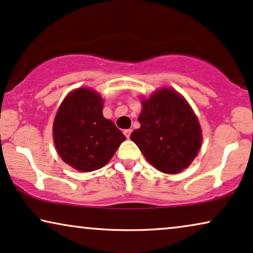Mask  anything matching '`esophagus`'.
Returning a JSON list of instances; mask_svg holds the SVG:
<instances>
[{"mask_svg": "<svg viewBox=\"0 0 253 253\" xmlns=\"http://www.w3.org/2000/svg\"><path fill=\"white\" fill-rule=\"evenodd\" d=\"M131 131H132V130H131V129H126V130H124V131H123V133L126 134V138H130Z\"/></svg>", "mask_w": 253, "mask_h": 253, "instance_id": "1", "label": "esophagus"}]
</instances>
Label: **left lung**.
Returning a JSON list of instances; mask_svg holds the SVG:
<instances>
[{
	"mask_svg": "<svg viewBox=\"0 0 253 253\" xmlns=\"http://www.w3.org/2000/svg\"><path fill=\"white\" fill-rule=\"evenodd\" d=\"M139 129L131 133L150 164L166 174L188 168L202 147V129L186 100L171 88H160L141 100Z\"/></svg>",
	"mask_w": 253,
	"mask_h": 253,
	"instance_id": "1",
	"label": "left lung"
}]
</instances>
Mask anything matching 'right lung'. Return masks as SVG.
<instances>
[{"label": "right lung", "mask_w": 253, "mask_h": 253, "mask_svg": "<svg viewBox=\"0 0 253 253\" xmlns=\"http://www.w3.org/2000/svg\"><path fill=\"white\" fill-rule=\"evenodd\" d=\"M103 100L91 88H77L65 96L53 126L54 144L65 164L79 171L102 168L126 136L102 115Z\"/></svg>", "instance_id": "obj_1"}]
</instances>
